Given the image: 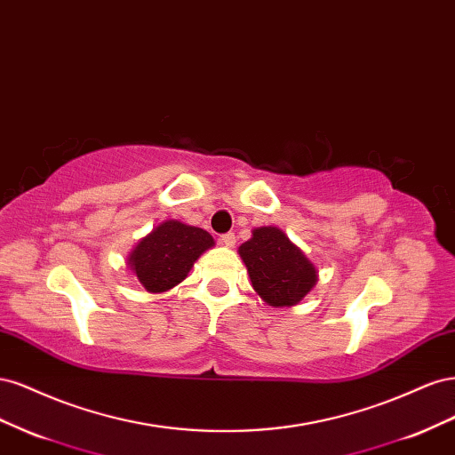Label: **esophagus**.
<instances>
[{
	"instance_id": "34e87169",
	"label": "esophagus",
	"mask_w": 455,
	"mask_h": 455,
	"mask_svg": "<svg viewBox=\"0 0 455 455\" xmlns=\"http://www.w3.org/2000/svg\"><path fill=\"white\" fill-rule=\"evenodd\" d=\"M220 243L231 249V246L235 244V235H233V233H224V235H220Z\"/></svg>"
}]
</instances>
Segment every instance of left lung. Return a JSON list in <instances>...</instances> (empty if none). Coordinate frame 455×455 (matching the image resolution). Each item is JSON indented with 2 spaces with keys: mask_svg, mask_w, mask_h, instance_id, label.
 <instances>
[{
  "mask_svg": "<svg viewBox=\"0 0 455 455\" xmlns=\"http://www.w3.org/2000/svg\"><path fill=\"white\" fill-rule=\"evenodd\" d=\"M239 256L258 296L273 307H291L311 291L316 269L279 228H256Z\"/></svg>",
  "mask_w": 455,
  "mask_h": 455,
  "instance_id": "8db88e82",
  "label": "left lung"
}]
</instances>
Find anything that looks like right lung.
Instances as JSON below:
<instances>
[{"mask_svg": "<svg viewBox=\"0 0 455 455\" xmlns=\"http://www.w3.org/2000/svg\"><path fill=\"white\" fill-rule=\"evenodd\" d=\"M214 246L209 231L167 220L140 239L129 254V267L148 292H167L182 283L196 259Z\"/></svg>", "mask_w": 455, "mask_h": 455, "instance_id": "right-lung-1", "label": "right lung"}]
</instances>
